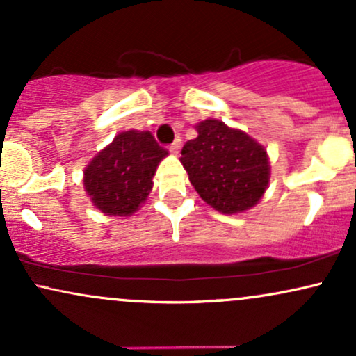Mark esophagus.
<instances>
[{
	"instance_id": "esophagus-1",
	"label": "esophagus",
	"mask_w": 356,
	"mask_h": 356,
	"mask_svg": "<svg viewBox=\"0 0 356 356\" xmlns=\"http://www.w3.org/2000/svg\"><path fill=\"white\" fill-rule=\"evenodd\" d=\"M181 145H182L181 138H175V140L172 142V144L169 145V150H170V154L177 155V154H179V150H181Z\"/></svg>"
}]
</instances>
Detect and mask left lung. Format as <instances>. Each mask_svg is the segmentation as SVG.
<instances>
[{
  "label": "left lung",
  "mask_w": 356,
  "mask_h": 356,
  "mask_svg": "<svg viewBox=\"0 0 356 356\" xmlns=\"http://www.w3.org/2000/svg\"><path fill=\"white\" fill-rule=\"evenodd\" d=\"M195 129L199 136L184 144L181 162L197 194L224 214L257 204L269 182L266 150L219 120L209 118Z\"/></svg>",
  "instance_id": "left-lung-1"
}]
</instances>
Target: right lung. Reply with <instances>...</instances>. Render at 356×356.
<instances>
[{
	"mask_svg": "<svg viewBox=\"0 0 356 356\" xmlns=\"http://www.w3.org/2000/svg\"><path fill=\"white\" fill-rule=\"evenodd\" d=\"M165 155L150 132L118 134L85 169V191L105 214L130 216L149 195L155 169Z\"/></svg>",
	"mask_w": 356,
	"mask_h": 356,
	"instance_id": "add662e5",
	"label": "right lung"
}]
</instances>
